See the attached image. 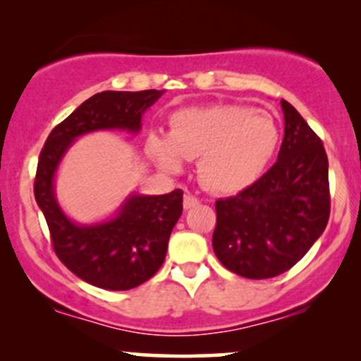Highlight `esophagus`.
I'll return each mask as SVG.
<instances>
[{"label": "esophagus", "mask_w": 361, "mask_h": 361, "mask_svg": "<svg viewBox=\"0 0 361 361\" xmlns=\"http://www.w3.org/2000/svg\"><path fill=\"white\" fill-rule=\"evenodd\" d=\"M198 204H200V200H198L197 197H193V195H185V198H183V207H185V210H190V209H193V207H197Z\"/></svg>", "instance_id": "esophagus-1"}]
</instances>
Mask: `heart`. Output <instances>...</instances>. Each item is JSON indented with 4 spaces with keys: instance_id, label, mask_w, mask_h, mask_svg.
Masks as SVG:
<instances>
[{
    "instance_id": "obj_1",
    "label": "heart",
    "mask_w": 361,
    "mask_h": 361,
    "mask_svg": "<svg viewBox=\"0 0 361 361\" xmlns=\"http://www.w3.org/2000/svg\"><path fill=\"white\" fill-rule=\"evenodd\" d=\"M280 130L267 111L238 103L181 109L169 117V134H149L146 149L159 166L180 171L198 161V176L215 193H238L259 180L275 156Z\"/></svg>"
}]
</instances>
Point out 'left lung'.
Listing matches in <instances>:
<instances>
[{
	"mask_svg": "<svg viewBox=\"0 0 361 361\" xmlns=\"http://www.w3.org/2000/svg\"><path fill=\"white\" fill-rule=\"evenodd\" d=\"M280 103L285 135L276 163L241 193L215 202V256L244 279H271L290 270L329 221L322 140L288 102Z\"/></svg>",
	"mask_w": 361,
	"mask_h": 361,
	"instance_id": "obj_1",
	"label": "left lung"
}]
</instances>
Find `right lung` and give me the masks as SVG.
Here are the masks:
<instances>
[{"mask_svg": "<svg viewBox=\"0 0 361 361\" xmlns=\"http://www.w3.org/2000/svg\"><path fill=\"white\" fill-rule=\"evenodd\" d=\"M163 93L144 90L93 94L54 127L39 156L34 193L51 231L54 251L74 275L94 287L134 288L159 270L166 258L169 235L183 210V192L130 193L114 217L97 224H78L61 209L54 178L78 137L97 130L137 134L144 111Z\"/></svg>", "mask_w": 361, "mask_h": 361, "instance_id": "1", "label": "right lung"}]
</instances>
